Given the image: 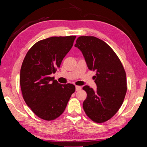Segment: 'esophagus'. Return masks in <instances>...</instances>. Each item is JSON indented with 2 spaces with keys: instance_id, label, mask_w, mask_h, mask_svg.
<instances>
[{
  "instance_id": "1",
  "label": "esophagus",
  "mask_w": 147,
  "mask_h": 147,
  "mask_svg": "<svg viewBox=\"0 0 147 147\" xmlns=\"http://www.w3.org/2000/svg\"><path fill=\"white\" fill-rule=\"evenodd\" d=\"M82 89V87H81L80 86H76V91H78V90H81Z\"/></svg>"
}]
</instances>
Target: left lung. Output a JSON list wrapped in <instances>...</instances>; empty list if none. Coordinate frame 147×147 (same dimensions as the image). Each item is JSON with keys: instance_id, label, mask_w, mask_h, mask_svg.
<instances>
[{"instance_id": "obj_1", "label": "left lung", "mask_w": 147, "mask_h": 147, "mask_svg": "<svg viewBox=\"0 0 147 147\" xmlns=\"http://www.w3.org/2000/svg\"><path fill=\"white\" fill-rule=\"evenodd\" d=\"M75 46L82 52L90 70L96 72V90L89 86L83 89L86 98L83 107L93 122L103 123L110 119L121 107L127 91L125 70L119 58L103 40L92 36H81Z\"/></svg>"}]
</instances>
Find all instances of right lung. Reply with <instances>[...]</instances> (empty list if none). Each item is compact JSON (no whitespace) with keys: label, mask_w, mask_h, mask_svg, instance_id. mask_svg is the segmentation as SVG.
<instances>
[{"label":"right lung","mask_w":147,"mask_h":147,"mask_svg":"<svg viewBox=\"0 0 147 147\" xmlns=\"http://www.w3.org/2000/svg\"><path fill=\"white\" fill-rule=\"evenodd\" d=\"M76 36H52L35 43L28 51L20 71V86L27 105L38 117L52 121L63 113L75 86L61 85L51 74L60 67Z\"/></svg>","instance_id":"add662e5"}]
</instances>
